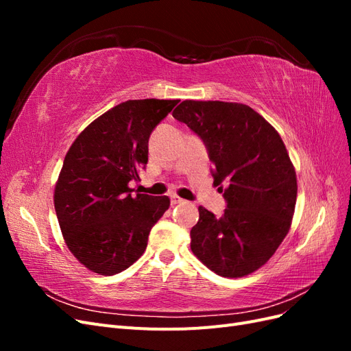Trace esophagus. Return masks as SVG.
I'll return each mask as SVG.
<instances>
[{
    "label": "esophagus",
    "instance_id": "34e87169",
    "mask_svg": "<svg viewBox=\"0 0 351 351\" xmlns=\"http://www.w3.org/2000/svg\"><path fill=\"white\" fill-rule=\"evenodd\" d=\"M169 199H171V205H178V204H183V202H184L182 197H178L176 195H173Z\"/></svg>",
    "mask_w": 351,
    "mask_h": 351
}]
</instances>
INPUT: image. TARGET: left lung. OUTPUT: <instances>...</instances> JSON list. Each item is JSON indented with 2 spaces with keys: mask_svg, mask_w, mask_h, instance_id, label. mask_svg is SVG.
Returning a JSON list of instances; mask_svg holds the SVG:
<instances>
[{
  "mask_svg": "<svg viewBox=\"0 0 351 351\" xmlns=\"http://www.w3.org/2000/svg\"><path fill=\"white\" fill-rule=\"evenodd\" d=\"M173 117L204 142L227 204L221 217L199 206L192 252L221 277L254 272L278 249L294 214L297 180L281 136L237 102L183 101Z\"/></svg>",
  "mask_w": 351,
  "mask_h": 351,
  "instance_id": "8db88e82",
  "label": "left lung"
}]
</instances>
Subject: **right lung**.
<instances>
[{
	"label": "right lung",
	"instance_id": "right-lung-1",
	"mask_svg": "<svg viewBox=\"0 0 351 351\" xmlns=\"http://www.w3.org/2000/svg\"><path fill=\"white\" fill-rule=\"evenodd\" d=\"M178 104L125 101L98 117L73 142L56 186L54 205L67 247L80 263L114 275L139 259L167 196L133 193L147 162L155 127Z\"/></svg>",
	"mask_w": 351,
	"mask_h": 351
}]
</instances>
